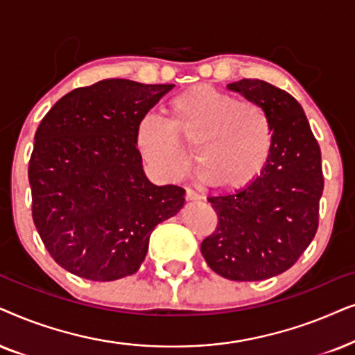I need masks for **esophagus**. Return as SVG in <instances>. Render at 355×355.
<instances>
[{"mask_svg":"<svg viewBox=\"0 0 355 355\" xmlns=\"http://www.w3.org/2000/svg\"><path fill=\"white\" fill-rule=\"evenodd\" d=\"M185 198L188 201H198L200 200V195H198V193L195 191V190H191V188H187V191H185Z\"/></svg>","mask_w":355,"mask_h":355,"instance_id":"1","label":"esophagus"}]
</instances>
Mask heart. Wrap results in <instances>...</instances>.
<instances>
[{
	"mask_svg": "<svg viewBox=\"0 0 355 355\" xmlns=\"http://www.w3.org/2000/svg\"><path fill=\"white\" fill-rule=\"evenodd\" d=\"M168 113V121L149 115L136 128V148L157 177H185L195 149L202 180L222 191L245 190L266 168L274 135L259 103L200 84L175 96Z\"/></svg>",
	"mask_w": 355,
	"mask_h": 355,
	"instance_id": "heart-1",
	"label": "heart"
}]
</instances>
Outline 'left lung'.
<instances>
[{
  "label": "left lung",
  "mask_w": 355,
  "mask_h": 355,
  "mask_svg": "<svg viewBox=\"0 0 355 355\" xmlns=\"http://www.w3.org/2000/svg\"><path fill=\"white\" fill-rule=\"evenodd\" d=\"M227 89L266 110L272 150L248 188L207 198L219 222L202 240L201 253L225 279L263 281L287 271L315 237L323 193L321 153L304 108L289 92L259 79Z\"/></svg>",
  "instance_id": "left-lung-1"
}]
</instances>
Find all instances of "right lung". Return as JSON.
Masks as SVG:
<instances>
[{
  "mask_svg": "<svg viewBox=\"0 0 355 355\" xmlns=\"http://www.w3.org/2000/svg\"><path fill=\"white\" fill-rule=\"evenodd\" d=\"M173 84L103 79L66 94L35 133L29 162L32 217L51 258L91 281L138 271L149 237L185 205L143 170L136 128Z\"/></svg>",
  "mask_w": 355,
  "mask_h": 355,
  "instance_id": "add662e5",
  "label": "right lung"
}]
</instances>
